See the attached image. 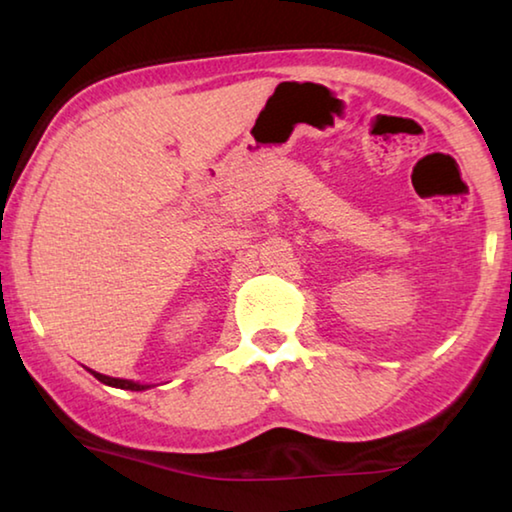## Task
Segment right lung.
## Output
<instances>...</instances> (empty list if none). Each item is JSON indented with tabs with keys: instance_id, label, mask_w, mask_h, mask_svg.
<instances>
[{
	"instance_id": "obj_1",
	"label": "right lung",
	"mask_w": 512,
	"mask_h": 512,
	"mask_svg": "<svg viewBox=\"0 0 512 512\" xmlns=\"http://www.w3.org/2000/svg\"><path fill=\"white\" fill-rule=\"evenodd\" d=\"M94 377H97L99 381H103V384L108 386H115V388H124V391H144V388L149 386H142V384H135V381H128V379H115V377H108V375H101V372H94L90 370Z\"/></svg>"
}]
</instances>
